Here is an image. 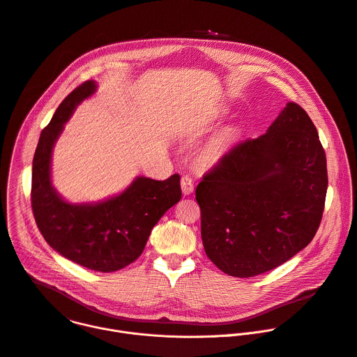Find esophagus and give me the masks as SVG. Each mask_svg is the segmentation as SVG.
Instances as JSON below:
<instances>
[{
    "mask_svg": "<svg viewBox=\"0 0 357 357\" xmlns=\"http://www.w3.org/2000/svg\"><path fill=\"white\" fill-rule=\"evenodd\" d=\"M181 189L183 195H190L193 192V181L190 176L183 175L181 179Z\"/></svg>",
    "mask_w": 357,
    "mask_h": 357,
    "instance_id": "34e87169",
    "label": "esophagus"
}]
</instances>
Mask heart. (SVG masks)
<instances>
[{
  "label": "heart",
  "instance_id": "obj_1",
  "mask_svg": "<svg viewBox=\"0 0 357 357\" xmlns=\"http://www.w3.org/2000/svg\"><path fill=\"white\" fill-rule=\"evenodd\" d=\"M235 135H236V129H235V128H229V129L224 130V132L221 133V136L215 140L213 149H218L221 144H224V142H225L227 139H229V137H232V136H235Z\"/></svg>",
  "mask_w": 357,
  "mask_h": 357
}]
</instances>
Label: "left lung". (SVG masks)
Instances as JSON below:
<instances>
[{
  "mask_svg": "<svg viewBox=\"0 0 357 357\" xmlns=\"http://www.w3.org/2000/svg\"><path fill=\"white\" fill-rule=\"evenodd\" d=\"M326 188L318 132L289 102L265 135L236 144L197 185L206 255L235 278L280 266L314 238Z\"/></svg>",
  "mask_w": 357,
  "mask_h": 357,
  "instance_id": "1",
  "label": "left lung"
}]
</instances>
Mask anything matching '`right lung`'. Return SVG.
Wrapping results in <instances>:
<instances>
[{"label":"right lung","instance_id":"add662e5","mask_svg":"<svg viewBox=\"0 0 357 357\" xmlns=\"http://www.w3.org/2000/svg\"><path fill=\"white\" fill-rule=\"evenodd\" d=\"M96 92V82L75 88L40 133L32 165V210L46 243L61 257L96 272H114L143 252L153 227L181 200L179 175L165 181L137 176L121 193L92 203H71L52 183L56 142L75 107Z\"/></svg>","mask_w":357,"mask_h":357}]
</instances>
